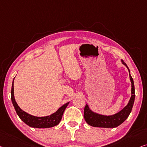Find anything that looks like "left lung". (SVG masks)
Listing matches in <instances>:
<instances>
[{"label":"left lung","mask_w":147,"mask_h":147,"mask_svg":"<svg viewBox=\"0 0 147 147\" xmlns=\"http://www.w3.org/2000/svg\"><path fill=\"white\" fill-rule=\"evenodd\" d=\"M121 62L127 68L129 73V78L131 82V96L129 101L127 105L124 107L121 111L112 115H104L94 112L89 108L88 104H86L84 109V117L85 121L90 125L95 127L114 128L123 123L129 115L135 102V93L134 82L130 74V71L127 65L123 60H121Z\"/></svg>","instance_id":"left-lung-1"}]
</instances>
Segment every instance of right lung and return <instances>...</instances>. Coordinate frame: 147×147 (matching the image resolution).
<instances>
[{
    "label": "right lung",
    "instance_id": "1",
    "mask_svg": "<svg viewBox=\"0 0 147 147\" xmlns=\"http://www.w3.org/2000/svg\"><path fill=\"white\" fill-rule=\"evenodd\" d=\"M14 80H13L12 90H11V100H12L13 106H14L15 110H16V113L19 116V117L26 125L31 127L49 128L57 125L62 119L63 113L69 105V102H67L63 106L60 107L57 109V111L50 115L45 116V117H36V116L30 115L20 108L18 105L17 104L16 100H15L14 94Z\"/></svg>",
    "mask_w": 147,
    "mask_h": 147
}]
</instances>
